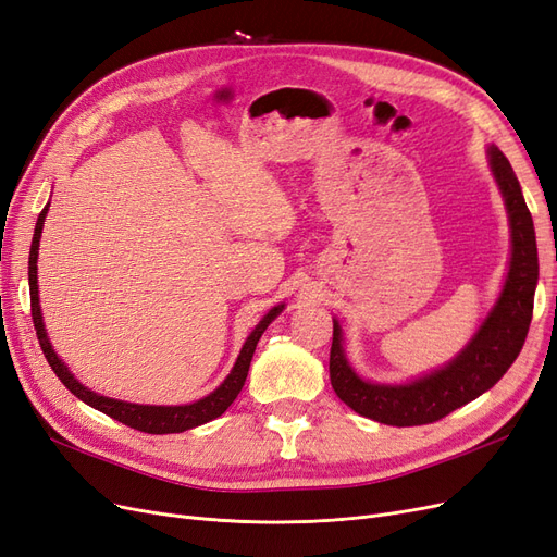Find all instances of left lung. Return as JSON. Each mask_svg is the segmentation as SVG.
<instances>
[{
    "label": "left lung",
    "mask_w": 557,
    "mask_h": 557,
    "mask_svg": "<svg viewBox=\"0 0 557 557\" xmlns=\"http://www.w3.org/2000/svg\"><path fill=\"white\" fill-rule=\"evenodd\" d=\"M488 163L505 198L511 227L509 272L500 297L461 355L447 367L408 385H377L361 380L345 359L341 327L334 320L330 352L332 387L345 406L361 417L387 426L433 424L488 392L519 357L530 330L534 287L540 278L534 225L519 180L503 151L493 145L488 147Z\"/></svg>",
    "instance_id": "obj_1"
}]
</instances>
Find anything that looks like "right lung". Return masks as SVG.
Returning a JSON list of instances; mask_svg holds the SVG:
<instances>
[{
	"mask_svg": "<svg viewBox=\"0 0 557 557\" xmlns=\"http://www.w3.org/2000/svg\"><path fill=\"white\" fill-rule=\"evenodd\" d=\"M48 207H44V212L38 214L36 227H34V239H32V248H29V297H32V320H34V330L38 336V343H41V350L50 363V369L54 371V375L64 382V387L78 396L81 400H85L87 406L96 408L99 412L122 421V424L143 431V433H154V435H163V433H182L188 429H196L200 424H207L216 417H221L230 403L237 398V394L242 392L246 375H248V367H251V359L256 352V345L262 336V332L270 327V322L283 311V304L274 306V309L267 313L258 324L256 330L251 332V336L246 338L244 348L235 361L233 371L223 380V385L216 387L212 394L188 403V406H138V403H126V400H117V398H108L96 394L87 387H83L78 380L71 375V371L64 367V361L54 355L52 345L48 341L46 327H44V315H41V304H38V285H36V258H38V242H41V233H44V221L48 214Z\"/></svg>",
	"mask_w": 557,
	"mask_h": 557,
	"instance_id": "right-lung-1",
	"label": "right lung"
}]
</instances>
